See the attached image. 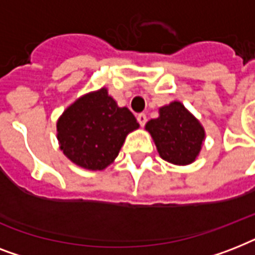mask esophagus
<instances>
[{
  "instance_id": "esophagus-1",
  "label": "esophagus",
  "mask_w": 255,
  "mask_h": 255,
  "mask_svg": "<svg viewBox=\"0 0 255 255\" xmlns=\"http://www.w3.org/2000/svg\"><path fill=\"white\" fill-rule=\"evenodd\" d=\"M137 122H139V124L141 127H144L145 123H147V115H145V114H139V115H137Z\"/></svg>"
}]
</instances>
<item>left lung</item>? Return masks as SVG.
Listing matches in <instances>:
<instances>
[{
	"mask_svg": "<svg viewBox=\"0 0 255 255\" xmlns=\"http://www.w3.org/2000/svg\"><path fill=\"white\" fill-rule=\"evenodd\" d=\"M145 128L151 132L160 156L177 165L194 161L205 137L201 124L180 102L160 108L159 118L149 120Z\"/></svg>",
	"mask_w": 255,
	"mask_h": 255,
	"instance_id": "obj_1",
	"label": "left lung"
}]
</instances>
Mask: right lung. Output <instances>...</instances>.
I'll return each instance as SVG.
<instances>
[{"label": "right lung", "mask_w": 255, "mask_h": 255, "mask_svg": "<svg viewBox=\"0 0 255 255\" xmlns=\"http://www.w3.org/2000/svg\"><path fill=\"white\" fill-rule=\"evenodd\" d=\"M139 127L128 108L118 107L106 88L82 96L57 123L61 149L79 167L100 170L119 155L126 136Z\"/></svg>", "instance_id": "1"}]
</instances>
